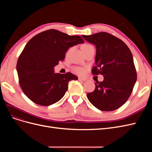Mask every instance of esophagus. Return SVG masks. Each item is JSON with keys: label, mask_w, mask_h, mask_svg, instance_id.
Masks as SVG:
<instances>
[{"label": "esophagus", "mask_w": 152, "mask_h": 152, "mask_svg": "<svg viewBox=\"0 0 152 152\" xmlns=\"http://www.w3.org/2000/svg\"><path fill=\"white\" fill-rule=\"evenodd\" d=\"M79 79V81H82V82H85L87 80L86 79H84V78H81V77H79V79Z\"/></svg>", "instance_id": "esophagus-1"}]
</instances>
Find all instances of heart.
I'll list each match as a JSON object with an SVG mask.
<instances>
[{
	"label": "heart",
	"mask_w": 152,
	"mask_h": 152,
	"mask_svg": "<svg viewBox=\"0 0 152 152\" xmlns=\"http://www.w3.org/2000/svg\"><path fill=\"white\" fill-rule=\"evenodd\" d=\"M92 46H93V45H91V44H84L82 46V49L83 50V49H87V48L92 47ZM73 72H74L75 73H76L77 74L80 75H84V73H85V72H86L85 68H83V67H81V66H75V67H73Z\"/></svg>",
	"instance_id": "heart-1"
}]
</instances>
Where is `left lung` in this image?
<instances>
[{"instance_id":"8db88e82","label":"left lung","mask_w":152,"mask_h":152,"mask_svg":"<svg viewBox=\"0 0 152 152\" xmlns=\"http://www.w3.org/2000/svg\"><path fill=\"white\" fill-rule=\"evenodd\" d=\"M96 48L94 75H103L102 82L87 94L89 102L102 111H113L125 103L132 92L137 73L130 49L122 40L107 32L82 35Z\"/></svg>"}]
</instances>
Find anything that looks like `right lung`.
<instances>
[{
  "label": "right lung",
  "instance_id": "add662e5",
  "mask_svg": "<svg viewBox=\"0 0 152 152\" xmlns=\"http://www.w3.org/2000/svg\"><path fill=\"white\" fill-rule=\"evenodd\" d=\"M84 41L54 29L35 35L18 58L16 70L24 94L34 103L49 106L58 102L68 90V82L78 77L70 72L55 73L54 67L63 61L70 47Z\"/></svg>",
  "mask_w": 152,
  "mask_h": 152
}]
</instances>
